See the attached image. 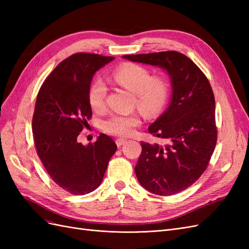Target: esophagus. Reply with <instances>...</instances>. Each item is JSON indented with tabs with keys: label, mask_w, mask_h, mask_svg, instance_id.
Segmentation results:
<instances>
[{
	"label": "esophagus",
	"mask_w": 249,
	"mask_h": 249,
	"mask_svg": "<svg viewBox=\"0 0 249 249\" xmlns=\"http://www.w3.org/2000/svg\"><path fill=\"white\" fill-rule=\"evenodd\" d=\"M115 142H116L117 146H118V147H120V146L124 144V143L126 142V140H125V139H123V138H118V139H116V140H115Z\"/></svg>",
	"instance_id": "34e87169"
}]
</instances>
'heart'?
<instances>
[{
  "label": "heart",
  "mask_w": 249,
  "mask_h": 249,
  "mask_svg": "<svg viewBox=\"0 0 249 249\" xmlns=\"http://www.w3.org/2000/svg\"><path fill=\"white\" fill-rule=\"evenodd\" d=\"M116 83L134 93V104L148 116H154L166 106L169 97V83L164 77L152 76L145 66L125 63L113 72ZM107 86L101 79L92 81L88 89V103L96 113L106 110ZM141 124L138 113H113L102 123L104 132L118 137H127Z\"/></svg>",
  "instance_id": "b5f03b06"
}]
</instances>
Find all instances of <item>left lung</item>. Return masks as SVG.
I'll use <instances>...</instances> for the list:
<instances>
[{
  "instance_id": "obj_1",
  "label": "left lung",
  "mask_w": 249,
  "mask_h": 249,
  "mask_svg": "<svg viewBox=\"0 0 249 249\" xmlns=\"http://www.w3.org/2000/svg\"><path fill=\"white\" fill-rule=\"evenodd\" d=\"M134 62L163 67L172 83L168 109L148 127L163 143L141 141L135 172L154 194L167 196L187 189L200 178L217 142L215 97L206 74L190 58L176 51L124 55Z\"/></svg>"
}]
</instances>
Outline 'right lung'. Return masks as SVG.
Here are the masks:
<instances>
[{"label": "right lung", "mask_w": 249, "mask_h": 249, "mask_svg": "<svg viewBox=\"0 0 249 249\" xmlns=\"http://www.w3.org/2000/svg\"><path fill=\"white\" fill-rule=\"evenodd\" d=\"M114 57L77 53L44 80L37 94L32 131L36 153L51 178L73 195L92 192L102 183L117 145L107 135L84 146L77 141L92 116L88 89L94 72Z\"/></svg>", "instance_id": "right-lung-1"}]
</instances>
